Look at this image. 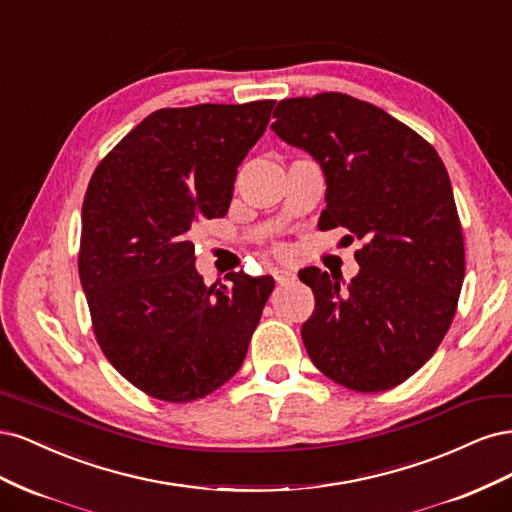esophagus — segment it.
<instances>
[{
    "label": "esophagus",
    "mask_w": 512,
    "mask_h": 512,
    "mask_svg": "<svg viewBox=\"0 0 512 512\" xmlns=\"http://www.w3.org/2000/svg\"><path fill=\"white\" fill-rule=\"evenodd\" d=\"M273 277H275L277 284H288V282L294 280V273L284 271V269H275V271H273Z\"/></svg>",
    "instance_id": "obj_1"
}]
</instances>
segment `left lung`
<instances>
[{
	"mask_svg": "<svg viewBox=\"0 0 512 512\" xmlns=\"http://www.w3.org/2000/svg\"><path fill=\"white\" fill-rule=\"evenodd\" d=\"M273 117L327 177L318 228L363 241L348 288L318 267L299 273L316 297L301 329L309 359L350 391H389L431 359L457 312L466 252L451 179L421 134L352 96L282 100Z\"/></svg>",
	"mask_w": 512,
	"mask_h": 512,
	"instance_id": "left-lung-1",
	"label": "left lung"
}]
</instances>
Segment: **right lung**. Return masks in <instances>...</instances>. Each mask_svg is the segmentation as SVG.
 Listing matches in <instances>:
<instances>
[{"label":"right lung","mask_w":512,"mask_h":512,"mask_svg":"<svg viewBox=\"0 0 512 512\" xmlns=\"http://www.w3.org/2000/svg\"><path fill=\"white\" fill-rule=\"evenodd\" d=\"M275 100L160 108L96 166L83 200L79 275L91 327L136 389L188 404L237 374L273 277L207 286L192 235L224 218L237 168Z\"/></svg>","instance_id":"1"}]
</instances>
